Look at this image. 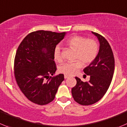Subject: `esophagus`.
<instances>
[{
    "mask_svg": "<svg viewBox=\"0 0 127 127\" xmlns=\"http://www.w3.org/2000/svg\"><path fill=\"white\" fill-rule=\"evenodd\" d=\"M68 77H69V76H67V75H64V78L65 79H67Z\"/></svg>",
    "mask_w": 127,
    "mask_h": 127,
    "instance_id": "1",
    "label": "esophagus"
}]
</instances>
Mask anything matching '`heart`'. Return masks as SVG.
Listing matches in <instances>:
<instances>
[{"label":"heart","mask_w":127,"mask_h":127,"mask_svg":"<svg viewBox=\"0 0 127 127\" xmlns=\"http://www.w3.org/2000/svg\"><path fill=\"white\" fill-rule=\"evenodd\" d=\"M66 45L74 49L76 52L75 58L77 60L73 62H68L61 65L59 68L61 73L67 76L74 74L84 64H89L95 59L99 51V45L97 42L92 38H86L79 35L72 36L66 41ZM55 60L58 63L63 61L61 49L59 46L55 48L53 53Z\"/></svg>","instance_id":"obj_1"}]
</instances>
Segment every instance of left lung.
I'll return each instance as SVG.
<instances>
[{"label":"left lung","instance_id":"8db88e82","mask_svg":"<svg viewBox=\"0 0 127 127\" xmlns=\"http://www.w3.org/2000/svg\"><path fill=\"white\" fill-rule=\"evenodd\" d=\"M92 33L97 37L100 48L95 59L83 70L89 75L90 80L83 82L76 77L77 83L71 90L75 101L82 105H92L103 97L111 83L115 68L114 54L107 40L97 33Z\"/></svg>","mask_w":127,"mask_h":127}]
</instances>
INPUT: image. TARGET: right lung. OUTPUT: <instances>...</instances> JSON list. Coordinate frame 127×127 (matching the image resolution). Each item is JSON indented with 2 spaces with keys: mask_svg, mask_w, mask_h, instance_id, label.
<instances>
[{
  "mask_svg": "<svg viewBox=\"0 0 127 127\" xmlns=\"http://www.w3.org/2000/svg\"><path fill=\"white\" fill-rule=\"evenodd\" d=\"M65 32H33L18 46L14 60V76L17 85L31 102L43 105L52 102L64 75L54 76L56 65L53 53Z\"/></svg>",
  "mask_w": 127,
  "mask_h": 127,
  "instance_id": "add662e5",
  "label": "right lung"
}]
</instances>
